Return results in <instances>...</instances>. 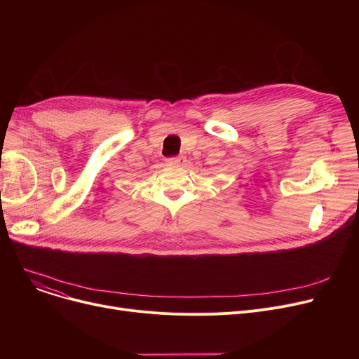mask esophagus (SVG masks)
<instances>
[{"mask_svg": "<svg viewBox=\"0 0 359 359\" xmlns=\"http://www.w3.org/2000/svg\"><path fill=\"white\" fill-rule=\"evenodd\" d=\"M167 164H168V165H176V167H183V165L186 164V158H184L183 156L167 158Z\"/></svg>", "mask_w": 359, "mask_h": 359, "instance_id": "esophagus-1", "label": "esophagus"}]
</instances>
